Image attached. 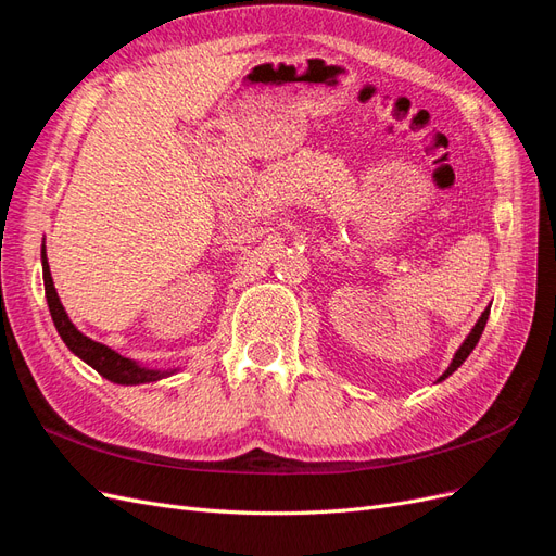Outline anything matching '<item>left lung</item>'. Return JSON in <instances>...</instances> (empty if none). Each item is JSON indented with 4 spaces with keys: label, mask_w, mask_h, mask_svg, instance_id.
I'll use <instances>...</instances> for the list:
<instances>
[{
    "label": "left lung",
    "mask_w": 556,
    "mask_h": 556,
    "mask_svg": "<svg viewBox=\"0 0 556 556\" xmlns=\"http://www.w3.org/2000/svg\"><path fill=\"white\" fill-rule=\"evenodd\" d=\"M490 308L492 306H486L484 308V313L480 315V319H478V323H476V327L473 329H470V333L466 336V341L459 345V350L457 352H454V357H452V362H450V366H447V371L439 378V382L441 380H445L447 376H452L454 371H457V368L466 362V357L470 355V352H473V348L478 345V341H480V336H482V331H484V325H486V317H490Z\"/></svg>",
    "instance_id": "8db88e82"
}]
</instances>
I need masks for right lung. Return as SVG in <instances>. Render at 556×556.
<instances>
[{"label":"right lung","instance_id":"right-lung-1","mask_svg":"<svg viewBox=\"0 0 556 556\" xmlns=\"http://www.w3.org/2000/svg\"><path fill=\"white\" fill-rule=\"evenodd\" d=\"M41 266H43V288H46L48 311H50V317H53L58 333L62 336L64 345L70 348L76 357H80L83 362L90 364L99 376H104L106 380H111L115 384H143V382L162 380V378L178 371V368H166V371H160V368L141 366L139 362L117 355V352L111 350L109 345L97 343V341L88 339L86 333H80L74 327L70 315H66L62 301L58 296V290L53 285V276H50V266H48V260H46V245L41 248Z\"/></svg>","mask_w":556,"mask_h":556}]
</instances>
